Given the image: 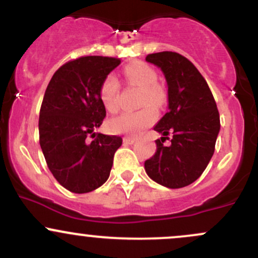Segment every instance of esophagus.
<instances>
[{
	"label": "esophagus",
	"instance_id": "1",
	"mask_svg": "<svg viewBox=\"0 0 258 258\" xmlns=\"http://www.w3.org/2000/svg\"><path fill=\"white\" fill-rule=\"evenodd\" d=\"M122 141H123V143H126V144H133L136 141H137V139L133 138V137H123Z\"/></svg>",
	"mask_w": 258,
	"mask_h": 258
}]
</instances>
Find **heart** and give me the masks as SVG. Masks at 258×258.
<instances>
[{
    "label": "heart",
    "mask_w": 258,
    "mask_h": 258,
    "mask_svg": "<svg viewBox=\"0 0 258 258\" xmlns=\"http://www.w3.org/2000/svg\"><path fill=\"white\" fill-rule=\"evenodd\" d=\"M125 78L130 84L142 88L139 105L146 106L138 111H125L108 121V128L115 135L137 136L156 120V111L165 104L167 94L156 82L158 75L150 65L143 61H132L126 65ZM99 98L108 111L119 109V81L114 74L106 75L99 86Z\"/></svg>",
    "instance_id": "b5f03b06"
}]
</instances>
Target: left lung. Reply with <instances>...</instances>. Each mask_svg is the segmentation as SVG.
<instances>
[{"mask_svg":"<svg viewBox=\"0 0 258 258\" xmlns=\"http://www.w3.org/2000/svg\"><path fill=\"white\" fill-rule=\"evenodd\" d=\"M148 63L161 69L167 82L168 111L154 130L156 152L144 162L154 182L171 189L195 182L205 171L215 152L220 132V114L209 85L190 60L176 52L148 54ZM172 134L171 144L163 139Z\"/></svg>","mask_w":258,"mask_h":258,"instance_id":"8db88e82","label":"left lung"}]
</instances>
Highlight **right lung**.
Instances as JSON below:
<instances>
[{
	"mask_svg": "<svg viewBox=\"0 0 258 258\" xmlns=\"http://www.w3.org/2000/svg\"><path fill=\"white\" fill-rule=\"evenodd\" d=\"M120 59L88 55L68 61L52 76L38 119L40 146L59 184L76 194L106 182L122 138L96 133L105 117L99 86ZM95 139L88 141V136Z\"/></svg>",
	"mask_w": 258,
	"mask_h": 258,
	"instance_id": "obj_1",
	"label": "right lung"
}]
</instances>
